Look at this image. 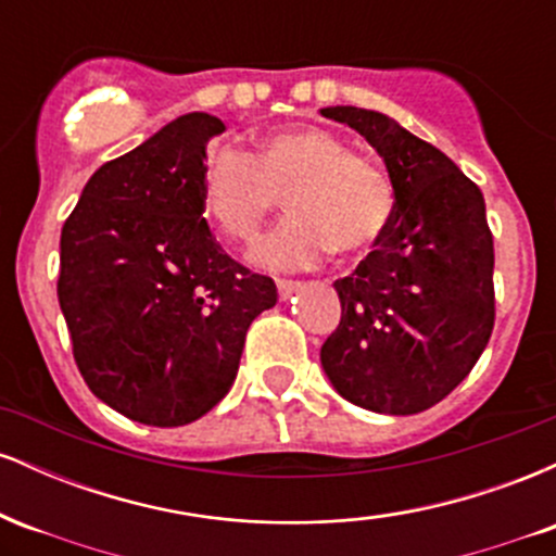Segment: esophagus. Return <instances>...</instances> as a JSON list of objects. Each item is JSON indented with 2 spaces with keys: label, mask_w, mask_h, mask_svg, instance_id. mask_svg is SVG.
<instances>
[{
  "label": "esophagus",
  "mask_w": 556,
  "mask_h": 556,
  "mask_svg": "<svg viewBox=\"0 0 556 556\" xmlns=\"http://www.w3.org/2000/svg\"><path fill=\"white\" fill-rule=\"evenodd\" d=\"M300 287H303V285H300V282H292V279H279V282H277L279 298H282V300L292 298V295H295V292L300 290Z\"/></svg>",
  "instance_id": "obj_1"
}]
</instances>
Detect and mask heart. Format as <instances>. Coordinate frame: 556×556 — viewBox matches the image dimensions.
Segmentation results:
<instances>
[{"label":"heart","instance_id":"1","mask_svg":"<svg viewBox=\"0 0 556 556\" xmlns=\"http://www.w3.org/2000/svg\"><path fill=\"white\" fill-rule=\"evenodd\" d=\"M206 214L225 235L253 242L287 193L292 216L258 242L253 261L271 271H303L334 248L363 253L392 225L394 185L371 159L350 151L324 127H287L264 136L256 156L222 146L203 164Z\"/></svg>","mask_w":556,"mask_h":556}]
</instances>
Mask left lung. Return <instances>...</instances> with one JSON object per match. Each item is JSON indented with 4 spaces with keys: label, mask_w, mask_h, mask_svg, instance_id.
Segmentation results:
<instances>
[{
    "label": "left lung",
    "mask_w": 556,
    "mask_h": 556,
    "mask_svg": "<svg viewBox=\"0 0 556 556\" xmlns=\"http://www.w3.org/2000/svg\"><path fill=\"white\" fill-rule=\"evenodd\" d=\"M384 159L394 216L376 251L334 282L340 327L321 348L331 387L353 405L413 416L444 400L494 329V240L476 182L397 119L327 106Z\"/></svg>",
    "instance_id": "left-lung-1"
}]
</instances>
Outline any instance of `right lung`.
<instances>
[{"instance_id":"obj_1","label":"right lung","mask_w":556,"mask_h":556,"mask_svg":"<svg viewBox=\"0 0 556 556\" xmlns=\"http://www.w3.org/2000/svg\"><path fill=\"white\" fill-rule=\"evenodd\" d=\"M206 112L172 119L93 172L60 240V298L73 355L101 402L159 429L193 424L238 376L245 331L277 305L203 219Z\"/></svg>"}]
</instances>
